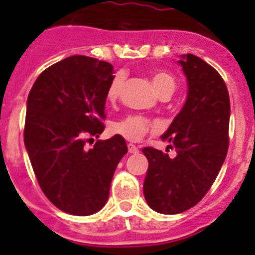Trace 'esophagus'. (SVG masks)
Segmentation results:
<instances>
[{
  "label": "esophagus",
  "instance_id": "obj_1",
  "mask_svg": "<svg viewBox=\"0 0 255 255\" xmlns=\"http://www.w3.org/2000/svg\"><path fill=\"white\" fill-rule=\"evenodd\" d=\"M128 152L129 153H137L139 152V148L133 145V144H128Z\"/></svg>",
  "mask_w": 255,
  "mask_h": 255
}]
</instances>
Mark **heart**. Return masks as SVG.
<instances>
[{
    "label": "heart",
    "instance_id": "1",
    "mask_svg": "<svg viewBox=\"0 0 255 255\" xmlns=\"http://www.w3.org/2000/svg\"><path fill=\"white\" fill-rule=\"evenodd\" d=\"M152 82H153L155 90L161 98H169L177 86L173 75H170L167 71H157V73L153 74ZM123 74H115L107 88L108 100H116L119 98L122 88H123ZM111 131L116 135L123 136L124 139L137 141L149 132L157 131V124L141 115H129L118 120V122H114L111 126Z\"/></svg>",
    "mask_w": 255,
    "mask_h": 255
}]
</instances>
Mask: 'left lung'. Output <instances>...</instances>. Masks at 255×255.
Masks as SVG:
<instances>
[{
  "label": "left lung",
  "instance_id": "8db88e82",
  "mask_svg": "<svg viewBox=\"0 0 255 255\" xmlns=\"http://www.w3.org/2000/svg\"><path fill=\"white\" fill-rule=\"evenodd\" d=\"M180 63L188 79V99L161 136L177 155L170 159L159 149L143 148L149 163L144 197L163 214L182 213L197 205L213 185L229 148L230 100L225 82L193 54L182 55Z\"/></svg>",
  "mask_w": 255,
  "mask_h": 255
}]
</instances>
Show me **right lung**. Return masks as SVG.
Returning <instances> with one entry per match:
<instances>
[{
    "label": "right lung",
    "mask_w": 255,
    "mask_h": 255,
    "mask_svg": "<svg viewBox=\"0 0 255 255\" xmlns=\"http://www.w3.org/2000/svg\"><path fill=\"white\" fill-rule=\"evenodd\" d=\"M114 66L73 55L54 63L27 96L23 140L42 192L58 209L90 216L104 206L112 176L127 153L119 135L85 149L88 136L104 131L107 88Z\"/></svg>",
    "instance_id": "right-lung-1"
}]
</instances>
